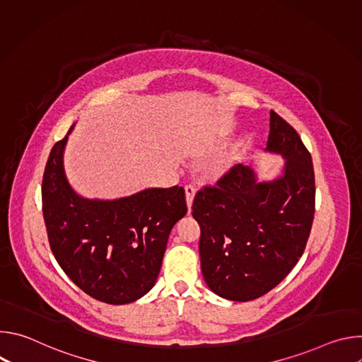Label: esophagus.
Listing matches in <instances>:
<instances>
[{
    "label": "esophagus",
    "instance_id": "obj_1",
    "mask_svg": "<svg viewBox=\"0 0 362 362\" xmlns=\"http://www.w3.org/2000/svg\"><path fill=\"white\" fill-rule=\"evenodd\" d=\"M185 193H186V203H187V209L189 212L192 211V203H193V197L196 194V189L192 185L185 186Z\"/></svg>",
    "mask_w": 362,
    "mask_h": 362
}]
</instances>
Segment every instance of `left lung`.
<instances>
[{"label":"left lung","instance_id":"8db88e82","mask_svg":"<svg viewBox=\"0 0 362 362\" xmlns=\"http://www.w3.org/2000/svg\"><path fill=\"white\" fill-rule=\"evenodd\" d=\"M265 151L281 154L282 175L259 182L252 168L233 166L214 187L194 196L204 282L236 302L274 289L296 265L311 232L315 177L299 134L271 110Z\"/></svg>","mask_w":362,"mask_h":362}]
</instances>
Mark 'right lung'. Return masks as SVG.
Returning a JSON list of instances; mask_svg holds the SVG:
<instances>
[{
	"label": "right lung",
	"mask_w": 362,
	"mask_h": 362,
	"mask_svg": "<svg viewBox=\"0 0 362 362\" xmlns=\"http://www.w3.org/2000/svg\"><path fill=\"white\" fill-rule=\"evenodd\" d=\"M51 148L42 177V215L66 275L97 300L123 305L156 284L172 228L186 212L185 189L150 187L113 200L87 199L64 170L69 134Z\"/></svg>",
	"instance_id": "right-lung-1"
}]
</instances>
